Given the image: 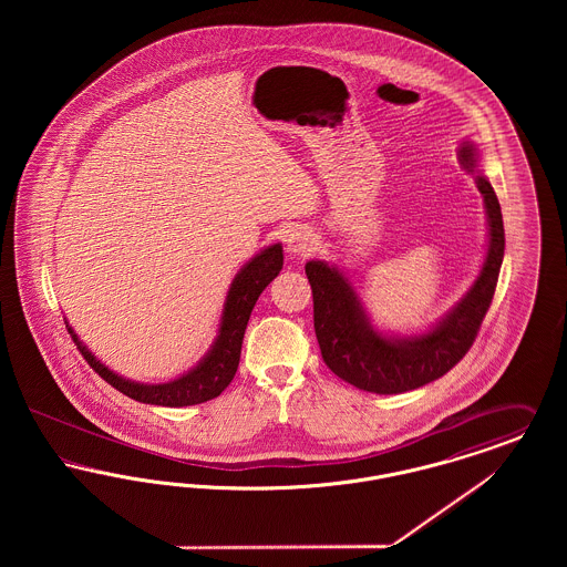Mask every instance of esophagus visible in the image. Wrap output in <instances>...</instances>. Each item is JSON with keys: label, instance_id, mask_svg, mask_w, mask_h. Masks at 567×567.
<instances>
[{"label": "esophagus", "instance_id": "esophagus-1", "mask_svg": "<svg viewBox=\"0 0 567 567\" xmlns=\"http://www.w3.org/2000/svg\"><path fill=\"white\" fill-rule=\"evenodd\" d=\"M285 244H287V250H289L291 255H306V252L312 250L315 238H312V234H310L308 229H293V231L287 236Z\"/></svg>", "mask_w": 567, "mask_h": 567}]
</instances>
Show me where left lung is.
<instances>
[{
  "mask_svg": "<svg viewBox=\"0 0 567 567\" xmlns=\"http://www.w3.org/2000/svg\"><path fill=\"white\" fill-rule=\"evenodd\" d=\"M461 167L474 176L485 197L488 248L485 264L470 291L430 331L419 336H382L377 331L349 278L324 261H308L315 331L327 368L352 386L393 395L444 377L470 351L497 287L504 259V220L497 195L478 169L474 144L458 146Z\"/></svg>",
  "mask_w": 567,
  "mask_h": 567,
  "instance_id": "8db88e82",
  "label": "left lung"
}]
</instances>
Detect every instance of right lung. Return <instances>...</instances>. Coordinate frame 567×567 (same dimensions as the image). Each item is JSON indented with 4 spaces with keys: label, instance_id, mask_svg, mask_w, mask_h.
I'll use <instances>...</instances> for the list:
<instances>
[{
    "label": "right lung",
    "instance_id": "1",
    "mask_svg": "<svg viewBox=\"0 0 567 567\" xmlns=\"http://www.w3.org/2000/svg\"><path fill=\"white\" fill-rule=\"evenodd\" d=\"M280 270H282L280 244H271L259 255H255L243 270L236 274L227 291L220 324H218V336L210 351L206 352V357L187 374L162 384H144V382H134L114 374L82 344L70 324L65 323V327L72 340L76 342L82 357L86 359V363L123 395L142 404L167 405V408L204 404L208 400L218 398L236 377L240 352H243L244 331L250 319V312L259 296L264 293V289L280 274Z\"/></svg>",
    "mask_w": 567,
    "mask_h": 567
}]
</instances>
